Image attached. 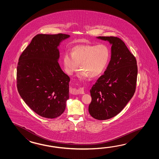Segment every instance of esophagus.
<instances>
[{
  "label": "esophagus",
  "instance_id": "1",
  "mask_svg": "<svg viewBox=\"0 0 159 159\" xmlns=\"http://www.w3.org/2000/svg\"><path fill=\"white\" fill-rule=\"evenodd\" d=\"M73 93L75 94H84V88H80L77 89H75Z\"/></svg>",
  "mask_w": 159,
  "mask_h": 159
}]
</instances>
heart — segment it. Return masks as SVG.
Wrapping results in <instances>:
<instances>
[{"label": "heart", "mask_w": 159, "mask_h": 159, "mask_svg": "<svg viewBox=\"0 0 159 159\" xmlns=\"http://www.w3.org/2000/svg\"><path fill=\"white\" fill-rule=\"evenodd\" d=\"M110 49L107 45H79L71 49V53H65L62 61L65 70L73 75L79 64L82 70L78 77L85 80L89 76L97 77L105 70L110 58Z\"/></svg>", "instance_id": "heart-1"}]
</instances>
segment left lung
Returning <instances> with one entry per match:
<instances>
[{"label": "left lung", "mask_w": 159, "mask_h": 159, "mask_svg": "<svg viewBox=\"0 0 159 159\" xmlns=\"http://www.w3.org/2000/svg\"><path fill=\"white\" fill-rule=\"evenodd\" d=\"M111 44V60L104 75L90 89L89 112L98 120L118 114L132 98L136 90L138 66L135 56L119 37L99 36Z\"/></svg>", "instance_id": "8db88e82"}]
</instances>
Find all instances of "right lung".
Returning <instances> with one entry per match:
<instances>
[{
  "label": "right lung",
  "instance_id": "obj_1",
  "mask_svg": "<svg viewBox=\"0 0 159 159\" xmlns=\"http://www.w3.org/2000/svg\"><path fill=\"white\" fill-rule=\"evenodd\" d=\"M69 37L62 34H37L19 59L18 92L34 112L46 118L60 116L69 98L70 78L58 62V47Z\"/></svg>",
  "mask_w": 159,
  "mask_h": 159
}]
</instances>
